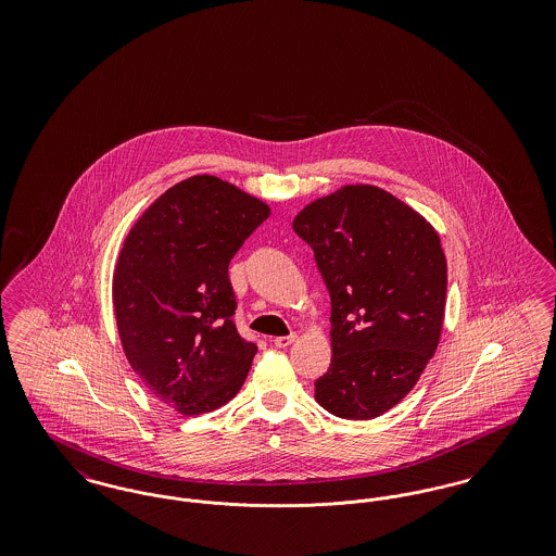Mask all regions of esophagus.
Masks as SVG:
<instances>
[{
    "label": "esophagus",
    "instance_id": "obj_1",
    "mask_svg": "<svg viewBox=\"0 0 556 556\" xmlns=\"http://www.w3.org/2000/svg\"><path fill=\"white\" fill-rule=\"evenodd\" d=\"M295 342V336L291 333V336H281V338H275L273 340V344L277 345V348H288V345L293 344Z\"/></svg>",
    "mask_w": 556,
    "mask_h": 556
}]
</instances>
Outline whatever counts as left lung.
Segmentation results:
<instances>
[{"label": "left lung", "mask_w": 556, "mask_h": 556, "mask_svg": "<svg viewBox=\"0 0 556 556\" xmlns=\"http://www.w3.org/2000/svg\"><path fill=\"white\" fill-rule=\"evenodd\" d=\"M331 298V365L315 400L336 417L388 413L433 356L446 308L435 229L386 189L345 186L293 218Z\"/></svg>", "instance_id": "obj_1"}]
</instances>
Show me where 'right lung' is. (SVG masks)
Masks as SVG:
<instances>
[{
  "label": "right lung",
  "instance_id": "1",
  "mask_svg": "<svg viewBox=\"0 0 556 556\" xmlns=\"http://www.w3.org/2000/svg\"><path fill=\"white\" fill-rule=\"evenodd\" d=\"M270 208L195 175L166 189L123 243L112 300L123 350L146 388L187 417L227 404L256 344L236 329L229 263Z\"/></svg>",
  "mask_w": 556,
  "mask_h": 556
}]
</instances>
